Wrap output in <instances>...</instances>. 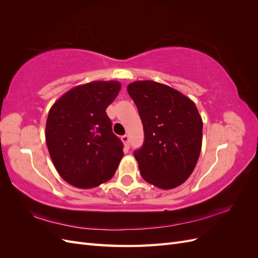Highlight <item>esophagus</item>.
Here are the masks:
<instances>
[{"instance_id":"1","label":"esophagus","mask_w":258,"mask_h":258,"mask_svg":"<svg viewBox=\"0 0 258 258\" xmlns=\"http://www.w3.org/2000/svg\"><path fill=\"white\" fill-rule=\"evenodd\" d=\"M120 139H121V141H122L123 145L128 148V147H129V137H128L127 135H124V136H122Z\"/></svg>"}]
</instances>
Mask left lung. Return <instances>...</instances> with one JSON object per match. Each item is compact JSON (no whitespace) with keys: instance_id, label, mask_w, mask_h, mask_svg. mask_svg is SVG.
Masks as SVG:
<instances>
[{"instance_id":"1","label":"left lung","mask_w":258,"mask_h":258,"mask_svg":"<svg viewBox=\"0 0 258 258\" xmlns=\"http://www.w3.org/2000/svg\"><path fill=\"white\" fill-rule=\"evenodd\" d=\"M144 130L135 152L140 173L160 189L183 184L196 167L202 145V118L194 101L168 85L137 81L128 85Z\"/></svg>"}]
</instances>
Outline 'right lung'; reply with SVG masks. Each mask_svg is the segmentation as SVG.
<instances>
[{
  "instance_id": "right-lung-1",
  "label": "right lung",
  "mask_w": 258,
  "mask_h": 258,
  "mask_svg": "<svg viewBox=\"0 0 258 258\" xmlns=\"http://www.w3.org/2000/svg\"><path fill=\"white\" fill-rule=\"evenodd\" d=\"M117 81L79 85L50 107L45 138L60 176L77 188H95L115 174L123 156L122 143L106 115L120 91Z\"/></svg>"
}]
</instances>
